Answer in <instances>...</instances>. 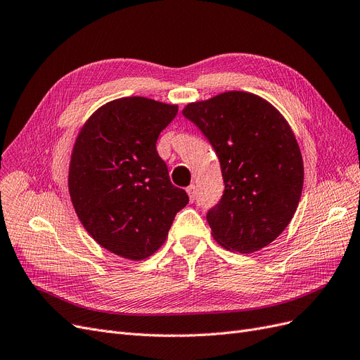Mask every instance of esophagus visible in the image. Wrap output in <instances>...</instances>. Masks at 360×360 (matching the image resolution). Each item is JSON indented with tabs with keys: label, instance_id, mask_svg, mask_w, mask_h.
<instances>
[{
	"label": "esophagus",
	"instance_id": "obj_1",
	"mask_svg": "<svg viewBox=\"0 0 360 360\" xmlns=\"http://www.w3.org/2000/svg\"><path fill=\"white\" fill-rule=\"evenodd\" d=\"M186 192H188V195H189V200L193 202V200H195V196H196V186L195 184H191L188 189H186Z\"/></svg>",
	"mask_w": 360,
	"mask_h": 360
}]
</instances>
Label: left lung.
<instances>
[{
  "label": "left lung",
  "instance_id": "1",
  "mask_svg": "<svg viewBox=\"0 0 360 360\" xmlns=\"http://www.w3.org/2000/svg\"><path fill=\"white\" fill-rule=\"evenodd\" d=\"M181 113L220 162L225 192L207 213L213 238L238 253L264 249L286 229L302 193V155L288 120L264 98L243 91L191 103Z\"/></svg>",
  "mask_w": 360,
  "mask_h": 360
}]
</instances>
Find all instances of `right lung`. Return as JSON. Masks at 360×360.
I'll use <instances>...</instances> for the list:
<instances>
[{"label":"right lung","mask_w":360,"mask_h":360,"mask_svg":"<svg viewBox=\"0 0 360 360\" xmlns=\"http://www.w3.org/2000/svg\"><path fill=\"white\" fill-rule=\"evenodd\" d=\"M179 107L127 96L98 108L72 147L68 191L77 217L108 252L152 256L189 196L176 188L156 141Z\"/></svg>","instance_id":"add662e5"}]
</instances>
